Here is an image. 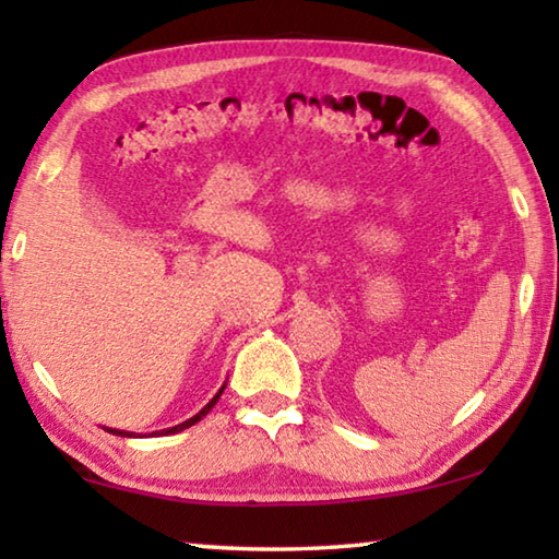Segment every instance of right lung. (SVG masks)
I'll list each match as a JSON object with an SVG mask.
<instances>
[{
  "label": "right lung",
  "instance_id": "add662e5",
  "mask_svg": "<svg viewBox=\"0 0 559 559\" xmlns=\"http://www.w3.org/2000/svg\"><path fill=\"white\" fill-rule=\"evenodd\" d=\"M224 386H226V384H224ZM224 386H222L219 392H216V394L212 396L210 404H204V406H202L200 414H194V416H192V419H187V421H182V424H177V427H169V429H163V431H153V433H150V437H167V433H177V431H182V429H189V427H192V424H197V421L202 419V416H206V414L212 412V406H214L216 402H219V396H222V392H224ZM108 431H110V433H118V437H135V433H132V431H118V429H108Z\"/></svg>",
  "mask_w": 559,
  "mask_h": 559
}]
</instances>
